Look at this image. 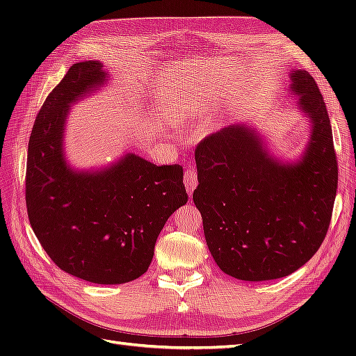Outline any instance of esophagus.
<instances>
[{
  "mask_svg": "<svg viewBox=\"0 0 356 356\" xmlns=\"http://www.w3.org/2000/svg\"><path fill=\"white\" fill-rule=\"evenodd\" d=\"M184 184H186V188H187V191H188V195L191 196L193 190H195L196 186H197V172H196V169L193 168V166H188L187 170H186Z\"/></svg>",
  "mask_w": 356,
  "mask_h": 356,
  "instance_id": "1",
  "label": "esophagus"
}]
</instances>
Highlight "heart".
<instances>
[{
	"label": "heart",
	"instance_id": "b5f03b06",
	"mask_svg": "<svg viewBox=\"0 0 356 356\" xmlns=\"http://www.w3.org/2000/svg\"><path fill=\"white\" fill-rule=\"evenodd\" d=\"M204 110H207V104H204L202 96H191V98L181 99L175 105V118L179 122L191 120V118H195Z\"/></svg>",
	"mask_w": 356,
	"mask_h": 356
}]
</instances>
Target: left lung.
<instances>
[{"label":"left lung","instance_id":"left-lung-1","mask_svg":"<svg viewBox=\"0 0 356 356\" xmlns=\"http://www.w3.org/2000/svg\"><path fill=\"white\" fill-rule=\"evenodd\" d=\"M289 92L310 120V139L294 163L273 157L245 123L207 136L196 148L193 193L207 245L224 273L272 281L306 264L324 242L337 193V159L324 98L305 70Z\"/></svg>","mask_w":356,"mask_h":356}]
</instances>
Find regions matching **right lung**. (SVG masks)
<instances>
[{
  "label": "right lung",
  "mask_w": 356,
  "mask_h": 356,
  "mask_svg": "<svg viewBox=\"0 0 356 356\" xmlns=\"http://www.w3.org/2000/svg\"><path fill=\"white\" fill-rule=\"evenodd\" d=\"M108 80L99 60L74 63L35 118L26 160V208L41 246L63 272L115 285L144 275L168 218L188 200L179 165L157 166L134 153L98 170L65 159L70 106Z\"/></svg>",
  "instance_id": "1"
}]
</instances>
